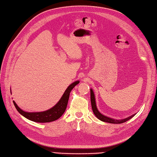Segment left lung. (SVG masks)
Returning <instances> with one entry per match:
<instances>
[{"mask_svg":"<svg viewBox=\"0 0 157 157\" xmlns=\"http://www.w3.org/2000/svg\"><path fill=\"white\" fill-rule=\"evenodd\" d=\"M90 91H91V107H92L93 112H94V113L95 115V117H96L98 119H100V121H103V122H106V123H113V124H120V123H123L126 122V121H129V119H132V117H133L136 115V114H134L132 115V116L126 118V119H120V120L114 119H112V118L104 116V115L101 114L98 110V108L96 106V104H95V98L94 93V91H93L91 89H90Z\"/></svg>","mask_w":157,"mask_h":157,"instance_id":"obj_1","label":"left lung"}]
</instances>
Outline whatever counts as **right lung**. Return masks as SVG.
Instances as JSON below:
<instances>
[{"label": "right lung", "mask_w": 157, "mask_h": 157, "mask_svg": "<svg viewBox=\"0 0 157 157\" xmlns=\"http://www.w3.org/2000/svg\"><path fill=\"white\" fill-rule=\"evenodd\" d=\"M79 81H76L72 83L71 85L68 86V87L66 89L64 94H63L62 97L61 98L59 101L49 110L44 111V112H38V113H28L22 110L21 108L16 104L15 101H13L15 107L17 110L20 113L22 116L36 123H49L52 121H56L59 118L62 117V115L64 113L66 109L67 104H68V99L70 96V94L71 92L72 89L75 86L78 84Z\"/></svg>", "instance_id": "right-lung-1"}]
</instances>
